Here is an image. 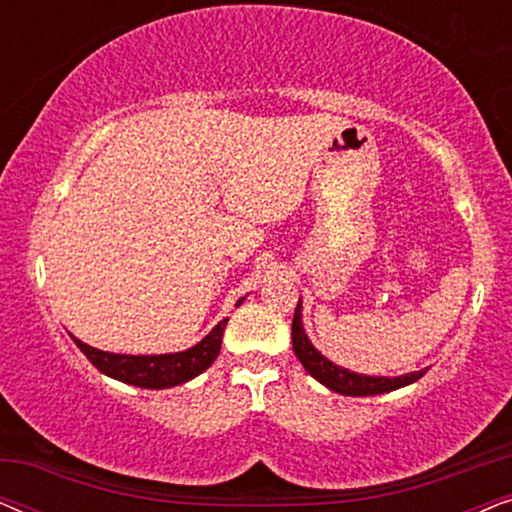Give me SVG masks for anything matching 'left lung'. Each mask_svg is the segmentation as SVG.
<instances>
[{
	"label": "left lung",
	"instance_id": "8db88e82",
	"mask_svg": "<svg viewBox=\"0 0 512 512\" xmlns=\"http://www.w3.org/2000/svg\"><path fill=\"white\" fill-rule=\"evenodd\" d=\"M291 338H293V352L303 363L307 373H310L314 380L326 384L331 391H338V394L345 396H375V394H387V391L401 389L405 384L417 382L426 370H417V373L401 375V377H368V375H356L349 373V370L335 366L321 356L317 349L312 347V342L307 340L303 331V321H300V303L296 305V312H293V324H291Z\"/></svg>",
	"mask_w": 512,
	"mask_h": 512
}]
</instances>
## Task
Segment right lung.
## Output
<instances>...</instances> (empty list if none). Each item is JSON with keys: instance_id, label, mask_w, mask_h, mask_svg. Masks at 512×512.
<instances>
[{"instance_id": "right-lung-1", "label": "right lung", "mask_w": 512, "mask_h": 512, "mask_svg": "<svg viewBox=\"0 0 512 512\" xmlns=\"http://www.w3.org/2000/svg\"><path fill=\"white\" fill-rule=\"evenodd\" d=\"M242 303V300H240ZM237 303V305H240ZM228 319L219 321L214 331L200 340L198 345L186 349L179 354H158V356H130V354H111L102 352L86 345V342L76 340V347L88 356V361L100 370V373L121 380L125 384H135L144 389H170L177 384H184L200 375L202 370L212 366L216 356L221 352V338L226 331Z\"/></svg>"}]
</instances>
